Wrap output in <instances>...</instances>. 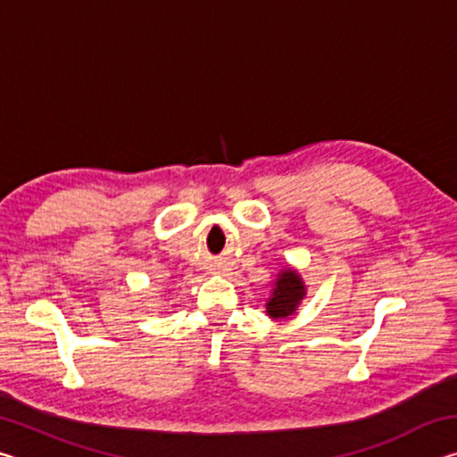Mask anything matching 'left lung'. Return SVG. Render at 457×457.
Instances as JSON below:
<instances>
[{"label": "left lung", "mask_w": 457, "mask_h": 457, "mask_svg": "<svg viewBox=\"0 0 457 457\" xmlns=\"http://www.w3.org/2000/svg\"><path fill=\"white\" fill-rule=\"evenodd\" d=\"M306 292L304 278L300 276L298 270L292 266L282 268L276 274L270 296L266 298V314L274 320L288 319V316L296 314L298 306L306 298Z\"/></svg>", "instance_id": "left-lung-1"}]
</instances>
